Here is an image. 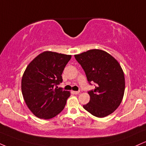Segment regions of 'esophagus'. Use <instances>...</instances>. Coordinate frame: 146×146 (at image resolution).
I'll use <instances>...</instances> for the list:
<instances>
[{
	"label": "esophagus",
	"mask_w": 146,
	"mask_h": 146,
	"mask_svg": "<svg viewBox=\"0 0 146 146\" xmlns=\"http://www.w3.org/2000/svg\"><path fill=\"white\" fill-rule=\"evenodd\" d=\"M80 93V91H74L75 94H79Z\"/></svg>",
	"instance_id": "obj_1"
}]
</instances>
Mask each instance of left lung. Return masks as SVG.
<instances>
[{
	"instance_id": "left-lung-1",
	"label": "left lung",
	"mask_w": 146,
	"mask_h": 146,
	"mask_svg": "<svg viewBox=\"0 0 146 146\" xmlns=\"http://www.w3.org/2000/svg\"><path fill=\"white\" fill-rule=\"evenodd\" d=\"M83 68L87 80L96 84L94 90L88 92L90 102L83 105L92 115L104 117L113 113L124 96L125 80L119 62L108 52L90 50L75 55Z\"/></svg>"
}]
</instances>
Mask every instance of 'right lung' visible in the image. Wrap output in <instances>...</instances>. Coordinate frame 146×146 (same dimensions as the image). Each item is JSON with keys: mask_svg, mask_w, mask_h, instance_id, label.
I'll return each instance as SVG.
<instances>
[{"mask_svg": "<svg viewBox=\"0 0 146 146\" xmlns=\"http://www.w3.org/2000/svg\"><path fill=\"white\" fill-rule=\"evenodd\" d=\"M71 58V55L46 51L27 66L22 79V92L35 116L47 120L64 108L71 94L57 85L62 82L63 70Z\"/></svg>", "mask_w": 146, "mask_h": 146, "instance_id": "add662e5", "label": "right lung"}]
</instances>
